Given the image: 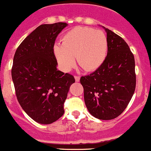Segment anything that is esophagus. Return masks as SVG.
I'll return each instance as SVG.
<instances>
[{"label":"esophagus","instance_id":"esophagus-1","mask_svg":"<svg viewBox=\"0 0 151 151\" xmlns=\"http://www.w3.org/2000/svg\"><path fill=\"white\" fill-rule=\"evenodd\" d=\"M75 80L76 82H78L80 81V76H75Z\"/></svg>","mask_w":151,"mask_h":151}]
</instances>
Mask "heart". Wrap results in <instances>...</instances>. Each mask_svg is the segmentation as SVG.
<instances>
[{
  "label": "heart",
  "mask_w": 151,
  "mask_h": 151,
  "mask_svg": "<svg viewBox=\"0 0 151 151\" xmlns=\"http://www.w3.org/2000/svg\"><path fill=\"white\" fill-rule=\"evenodd\" d=\"M108 50L104 32L87 27H76L65 33L60 43L53 46V53L61 69L69 72L78 64L87 72L96 70L104 64Z\"/></svg>",
  "instance_id": "1"
}]
</instances>
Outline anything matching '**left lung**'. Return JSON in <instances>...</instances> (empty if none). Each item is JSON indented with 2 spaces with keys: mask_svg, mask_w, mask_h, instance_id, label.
<instances>
[{
  "mask_svg": "<svg viewBox=\"0 0 151 151\" xmlns=\"http://www.w3.org/2000/svg\"><path fill=\"white\" fill-rule=\"evenodd\" d=\"M107 34L108 51L104 64L80 79L89 112L100 120L118 117L129 104L136 87L135 61L122 37L103 26Z\"/></svg>",
  "mask_w": 151,
  "mask_h": 151,
  "instance_id": "1",
  "label": "left lung"
}]
</instances>
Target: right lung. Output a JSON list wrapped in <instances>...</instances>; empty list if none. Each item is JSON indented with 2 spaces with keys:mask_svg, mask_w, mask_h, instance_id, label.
Instances as JSON below:
<instances>
[{
  "mask_svg": "<svg viewBox=\"0 0 151 151\" xmlns=\"http://www.w3.org/2000/svg\"><path fill=\"white\" fill-rule=\"evenodd\" d=\"M68 24L56 23L37 27L17 47L12 78L17 101L37 123L50 124L64 114V103L75 78L57 69L53 46Z\"/></svg>",
  "mask_w": 151,
  "mask_h": 151,
  "instance_id": "obj_1",
  "label": "right lung"
}]
</instances>
